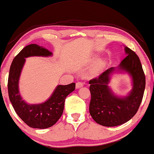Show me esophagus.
I'll list each match as a JSON object with an SVG mask.
<instances>
[{
    "label": "esophagus",
    "instance_id": "obj_1",
    "mask_svg": "<svg viewBox=\"0 0 154 154\" xmlns=\"http://www.w3.org/2000/svg\"><path fill=\"white\" fill-rule=\"evenodd\" d=\"M83 86H84V84H83V82H78L76 83V88H82Z\"/></svg>",
    "mask_w": 154,
    "mask_h": 154
}]
</instances>
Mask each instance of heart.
Wrapping results in <instances>:
<instances>
[{"instance_id": "b5f03b06", "label": "heart", "mask_w": 154, "mask_h": 154, "mask_svg": "<svg viewBox=\"0 0 154 154\" xmlns=\"http://www.w3.org/2000/svg\"><path fill=\"white\" fill-rule=\"evenodd\" d=\"M104 67V63H100L99 65H98L97 67L95 68V72H99V71L102 69V68Z\"/></svg>"}]
</instances>
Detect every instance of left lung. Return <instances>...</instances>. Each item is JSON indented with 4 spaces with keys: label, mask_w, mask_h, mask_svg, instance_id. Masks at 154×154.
Returning a JSON list of instances; mask_svg holds the SVG:
<instances>
[{
    "label": "left lung",
    "mask_w": 154,
    "mask_h": 154,
    "mask_svg": "<svg viewBox=\"0 0 154 154\" xmlns=\"http://www.w3.org/2000/svg\"><path fill=\"white\" fill-rule=\"evenodd\" d=\"M127 57L118 68H110L97 78L89 81L91 100L89 112L96 122L104 127H116L130 120L137 113L145 88V75L137 55L125 47ZM128 73L132 78L133 88L125 97H118L107 86L115 70Z\"/></svg>",
    "instance_id": "1"
}]
</instances>
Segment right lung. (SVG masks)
<instances>
[{
  "label": "right lung",
  "mask_w": 154,
  "mask_h": 154,
  "mask_svg": "<svg viewBox=\"0 0 154 154\" xmlns=\"http://www.w3.org/2000/svg\"><path fill=\"white\" fill-rule=\"evenodd\" d=\"M52 53L36 44L27 45L13 59L8 77V94L14 109L19 118L32 128H46L53 126L63 113L67 96L75 89V84L58 85L49 99L38 104H29L23 100L18 89L20 72L29 57H49Z\"/></svg>",
  "instance_id": "obj_1"
}]
</instances>
